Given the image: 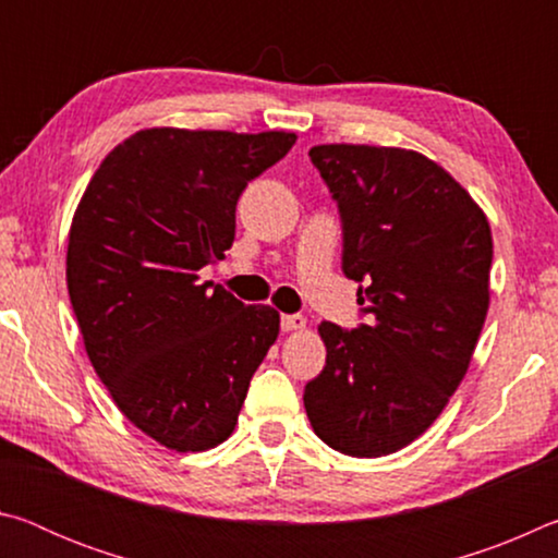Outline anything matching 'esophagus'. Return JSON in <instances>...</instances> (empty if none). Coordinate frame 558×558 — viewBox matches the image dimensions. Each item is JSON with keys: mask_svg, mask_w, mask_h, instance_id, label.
I'll use <instances>...</instances> for the list:
<instances>
[{"mask_svg": "<svg viewBox=\"0 0 558 558\" xmlns=\"http://www.w3.org/2000/svg\"><path fill=\"white\" fill-rule=\"evenodd\" d=\"M305 325H307V319L302 315H282V319H280L282 332H298V329H305Z\"/></svg>", "mask_w": 558, "mask_h": 558, "instance_id": "esophagus-1", "label": "esophagus"}]
</instances>
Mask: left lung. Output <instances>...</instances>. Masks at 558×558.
<instances>
[{
  "mask_svg": "<svg viewBox=\"0 0 558 558\" xmlns=\"http://www.w3.org/2000/svg\"><path fill=\"white\" fill-rule=\"evenodd\" d=\"M339 204L342 270L369 323L317 327L327 364L305 386L319 438L381 458L423 436L465 379L489 307L493 231L456 177L415 149L315 145Z\"/></svg>",
  "mask_w": 558,
  "mask_h": 558,
  "instance_id": "1",
  "label": "left lung"
}]
</instances>
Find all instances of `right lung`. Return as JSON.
I'll list each match as a JSON object with an SVG mask.
<instances>
[{
	"label": "right lung",
	"instance_id": "right-lung-1",
	"mask_svg": "<svg viewBox=\"0 0 558 558\" xmlns=\"http://www.w3.org/2000/svg\"><path fill=\"white\" fill-rule=\"evenodd\" d=\"M295 140L286 130H137L75 206L65 282L83 347L120 413L169 450L229 438L276 344L278 310L211 292L199 270L231 248L243 189Z\"/></svg>",
	"mask_w": 558,
	"mask_h": 558
}]
</instances>
